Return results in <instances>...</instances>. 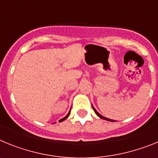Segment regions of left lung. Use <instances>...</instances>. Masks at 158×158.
Here are the masks:
<instances>
[{
    "label": "left lung",
    "instance_id": "1",
    "mask_svg": "<svg viewBox=\"0 0 158 158\" xmlns=\"http://www.w3.org/2000/svg\"><path fill=\"white\" fill-rule=\"evenodd\" d=\"M92 107H93V110H94V111H95V113H96V115H98L99 117H100V118H103V119H105V120H107V121H114V120H112V119H109V118H105V117H104V116H102L101 115H100V113H98L97 112V111H96V110L95 109L94 107H93V106H92Z\"/></svg>",
    "mask_w": 158,
    "mask_h": 158
}]
</instances>
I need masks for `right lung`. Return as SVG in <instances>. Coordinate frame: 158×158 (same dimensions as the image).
I'll use <instances>...</instances> for the list:
<instances>
[{"instance_id":"add662e5","label":"right lung","mask_w":158,"mask_h":158,"mask_svg":"<svg viewBox=\"0 0 158 158\" xmlns=\"http://www.w3.org/2000/svg\"><path fill=\"white\" fill-rule=\"evenodd\" d=\"M69 113H70V111H69V112L68 113V115H67L66 116H65V117H64V118H62V119H60V120H59V122H62V121H64V120H65V119H66V118H67V117H68V116H69Z\"/></svg>"}]
</instances>
